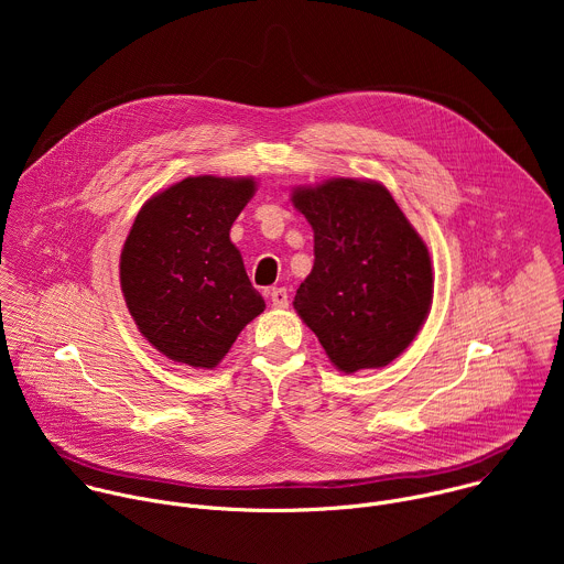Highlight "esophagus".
<instances>
[{"mask_svg": "<svg viewBox=\"0 0 564 564\" xmlns=\"http://www.w3.org/2000/svg\"><path fill=\"white\" fill-rule=\"evenodd\" d=\"M270 301L274 307H288L290 305V296H288V290L285 288H272L270 292Z\"/></svg>", "mask_w": 564, "mask_h": 564, "instance_id": "esophagus-1", "label": "esophagus"}]
</instances>
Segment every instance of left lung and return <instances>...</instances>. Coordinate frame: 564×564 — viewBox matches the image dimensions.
Instances as JSON below:
<instances>
[{"label": "left lung", "mask_w": 564, "mask_h": 564, "mask_svg": "<svg viewBox=\"0 0 564 564\" xmlns=\"http://www.w3.org/2000/svg\"><path fill=\"white\" fill-rule=\"evenodd\" d=\"M314 231V265L294 310L344 372L381 368L409 348L433 303L429 248L375 181L299 187Z\"/></svg>", "instance_id": "obj_1"}]
</instances>
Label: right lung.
Masks as SVG:
<instances>
[{
  "label": "right lung",
  "instance_id": "add662e5",
  "mask_svg": "<svg viewBox=\"0 0 564 564\" xmlns=\"http://www.w3.org/2000/svg\"><path fill=\"white\" fill-rule=\"evenodd\" d=\"M254 178H185L149 198L120 254V285L142 337L167 359L216 368L265 310L229 240Z\"/></svg>",
  "mask_w": 564,
  "mask_h": 564
}]
</instances>
